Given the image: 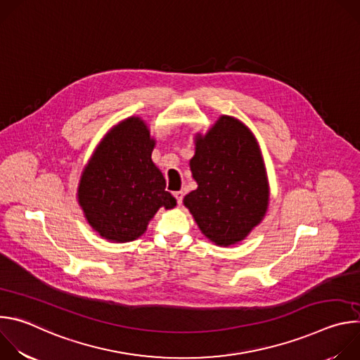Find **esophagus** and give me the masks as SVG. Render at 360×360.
Returning a JSON list of instances; mask_svg holds the SVG:
<instances>
[{"label":"esophagus","mask_w":360,"mask_h":360,"mask_svg":"<svg viewBox=\"0 0 360 360\" xmlns=\"http://www.w3.org/2000/svg\"><path fill=\"white\" fill-rule=\"evenodd\" d=\"M174 196L176 198V202L181 205L182 203V199H184V192L182 191H178V192H174Z\"/></svg>","instance_id":"34e87169"}]
</instances>
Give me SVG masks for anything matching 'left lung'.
<instances>
[{"label":"left lung","mask_w":360,"mask_h":360,"mask_svg":"<svg viewBox=\"0 0 360 360\" xmlns=\"http://www.w3.org/2000/svg\"><path fill=\"white\" fill-rule=\"evenodd\" d=\"M189 161L198 188L184 198L198 228L228 248L258 226L269 207V181L258 141L238 118L221 115L202 135L195 134Z\"/></svg>","instance_id":"left-lung-1"}]
</instances>
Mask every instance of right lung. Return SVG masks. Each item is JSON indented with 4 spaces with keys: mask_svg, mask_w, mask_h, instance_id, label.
Returning a JSON list of instances; mask_svg holds the SVG:
<instances>
[{
    "mask_svg": "<svg viewBox=\"0 0 360 360\" xmlns=\"http://www.w3.org/2000/svg\"><path fill=\"white\" fill-rule=\"evenodd\" d=\"M155 143L146 122L129 117L104 135L84 167L78 203L104 239L135 240L160 208H175L176 199L165 191V178L150 158Z\"/></svg>",
    "mask_w": 360,
    "mask_h": 360,
    "instance_id": "right-lung-1",
    "label": "right lung"
}]
</instances>
